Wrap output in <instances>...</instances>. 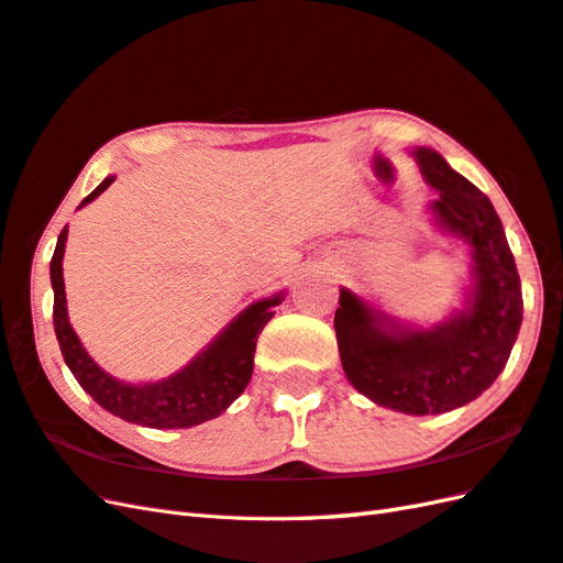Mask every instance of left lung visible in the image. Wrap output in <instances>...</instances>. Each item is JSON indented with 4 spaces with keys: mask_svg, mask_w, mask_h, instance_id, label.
Here are the masks:
<instances>
[{
    "mask_svg": "<svg viewBox=\"0 0 563 563\" xmlns=\"http://www.w3.org/2000/svg\"><path fill=\"white\" fill-rule=\"evenodd\" d=\"M430 187L435 223L471 247L466 309L432 328H409L340 290L335 335L342 368L358 393L411 416L468 405L507 366L523 321L521 278L499 216L478 187L428 147L413 150Z\"/></svg>",
    "mask_w": 563,
    "mask_h": 563,
    "instance_id": "1",
    "label": "left lung"
}]
</instances>
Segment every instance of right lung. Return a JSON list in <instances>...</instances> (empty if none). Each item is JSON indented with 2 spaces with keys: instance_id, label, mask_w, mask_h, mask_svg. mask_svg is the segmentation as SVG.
Segmentation results:
<instances>
[{
  "instance_id": "obj_1",
  "label": "right lung",
  "mask_w": 563,
  "mask_h": 563,
  "mask_svg": "<svg viewBox=\"0 0 563 563\" xmlns=\"http://www.w3.org/2000/svg\"><path fill=\"white\" fill-rule=\"evenodd\" d=\"M113 183V176L104 178L95 190L82 199L90 205L95 197L102 195ZM68 228L62 230L56 240V250L49 264V276L54 287V333L59 340L64 362L74 373L80 387L88 393L99 407L147 428H190L221 416L233 401L244 393L252 371L256 340L264 325L273 319V307L280 305L283 292L268 299H258L244 309L235 321H230L223 333L216 338L205 352H199L190 364L173 376L147 383L128 385L109 376L99 368L92 356L85 352L78 335L74 333L66 311L64 292V250H66Z\"/></svg>"
}]
</instances>
